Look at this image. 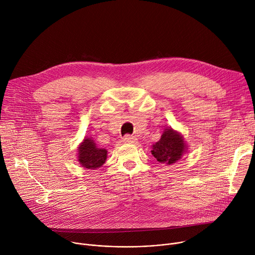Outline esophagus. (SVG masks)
I'll return each mask as SVG.
<instances>
[{
	"mask_svg": "<svg viewBox=\"0 0 255 255\" xmlns=\"http://www.w3.org/2000/svg\"><path fill=\"white\" fill-rule=\"evenodd\" d=\"M136 137L134 136H131V135H126L124 138H123V141L125 143H135L136 142Z\"/></svg>",
	"mask_w": 255,
	"mask_h": 255,
	"instance_id": "obj_1",
	"label": "esophagus"
}]
</instances>
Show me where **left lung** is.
Returning <instances> with one entry per match:
<instances>
[{
  "label": "left lung",
  "mask_w": 255,
  "mask_h": 255,
  "mask_svg": "<svg viewBox=\"0 0 255 255\" xmlns=\"http://www.w3.org/2000/svg\"><path fill=\"white\" fill-rule=\"evenodd\" d=\"M186 149L187 145L183 136L172 128H167L160 139L152 145L151 153L160 163L170 165L181 158Z\"/></svg>",
  "instance_id": "1"
}]
</instances>
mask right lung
Masks as SVG:
<instances>
[{
    "instance_id": "right-lung-1",
    "label": "right lung",
    "mask_w": 255,
    "mask_h": 255,
    "mask_svg": "<svg viewBox=\"0 0 255 255\" xmlns=\"http://www.w3.org/2000/svg\"><path fill=\"white\" fill-rule=\"evenodd\" d=\"M78 150V160L80 164L88 169L101 167L107 159V149L98 147L91 137H85Z\"/></svg>"
}]
</instances>
